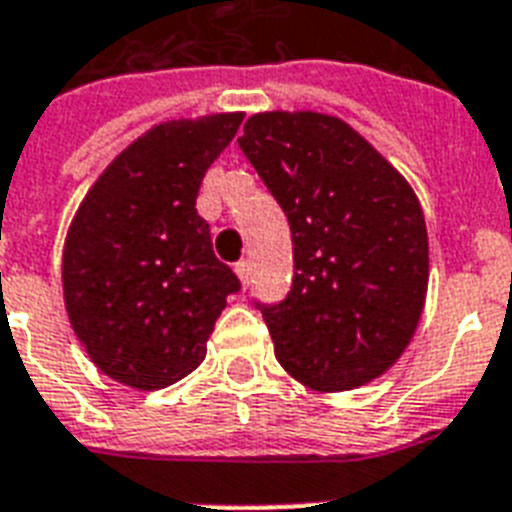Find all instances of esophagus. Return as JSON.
Segmentation results:
<instances>
[{"label": "esophagus", "mask_w": 512, "mask_h": 512, "mask_svg": "<svg viewBox=\"0 0 512 512\" xmlns=\"http://www.w3.org/2000/svg\"><path fill=\"white\" fill-rule=\"evenodd\" d=\"M236 276H239V281L244 286H249V278H252V265H249V260H239L236 263Z\"/></svg>", "instance_id": "1"}]
</instances>
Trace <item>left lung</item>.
Listing matches in <instances>:
<instances>
[{"label": "left lung", "instance_id": "left-lung-1", "mask_svg": "<svg viewBox=\"0 0 512 512\" xmlns=\"http://www.w3.org/2000/svg\"><path fill=\"white\" fill-rule=\"evenodd\" d=\"M244 157L292 228V289L255 302L278 363L315 392H344L402 355L429 286V236L405 178L321 112H260Z\"/></svg>", "mask_w": 512, "mask_h": 512}]
</instances>
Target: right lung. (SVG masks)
Wrapping results in <instances>:
<instances>
[{
	"label": "right lung",
	"mask_w": 512,
	"mask_h": 512,
	"mask_svg": "<svg viewBox=\"0 0 512 512\" xmlns=\"http://www.w3.org/2000/svg\"><path fill=\"white\" fill-rule=\"evenodd\" d=\"M242 112L170 120L123 149L78 207L62 255L73 331L120 384L162 389L207 352L239 278L213 252L197 213L207 168L231 144Z\"/></svg>",
	"instance_id": "right-lung-1"
}]
</instances>
